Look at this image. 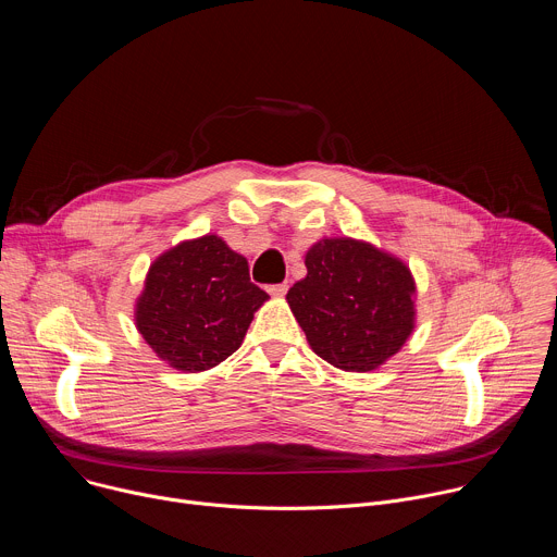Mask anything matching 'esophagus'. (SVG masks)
<instances>
[{
	"label": "esophagus",
	"instance_id": "obj_1",
	"mask_svg": "<svg viewBox=\"0 0 557 557\" xmlns=\"http://www.w3.org/2000/svg\"><path fill=\"white\" fill-rule=\"evenodd\" d=\"M267 290H269L273 297H282V295H286L288 284H286V282H282V284H271V286H267Z\"/></svg>",
	"mask_w": 557,
	"mask_h": 557
}]
</instances>
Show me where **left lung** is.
Here are the masks:
<instances>
[{"instance_id":"left-lung-1","label":"left lung","mask_w":557,"mask_h":557,"mask_svg":"<svg viewBox=\"0 0 557 557\" xmlns=\"http://www.w3.org/2000/svg\"><path fill=\"white\" fill-rule=\"evenodd\" d=\"M286 299L314 355L348 372L379 368L414 331V277L381 249L329 237L306 253Z\"/></svg>"}]
</instances>
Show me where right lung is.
Listing matches in <instances>:
<instances>
[{
  "label": "right lung",
  "instance_id": "right-lung-1",
  "mask_svg": "<svg viewBox=\"0 0 557 557\" xmlns=\"http://www.w3.org/2000/svg\"><path fill=\"white\" fill-rule=\"evenodd\" d=\"M267 299L249 277L247 258L222 237L202 235L149 267L136 301V329L172 368L202 372L240 348Z\"/></svg>",
  "mask_w": 557,
  "mask_h": 557
}]
</instances>
